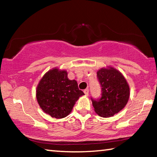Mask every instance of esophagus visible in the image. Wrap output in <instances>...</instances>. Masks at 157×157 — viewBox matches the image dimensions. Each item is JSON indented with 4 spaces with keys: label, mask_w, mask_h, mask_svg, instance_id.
<instances>
[{
    "label": "esophagus",
    "mask_w": 157,
    "mask_h": 157,
    "mask_svg": "<svg viewBox=\"0 0 157 157\" xmlns=\"http://www.w3.org/2000/svg\"><path fill=\"white\" fill-rule=\"evenodd\" d=\"M84 94L86 95H89V89H86L84 91Z\"/></svg>",
    "instance_id": "obj_1"
}]
</instances>
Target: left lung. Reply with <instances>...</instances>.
I'll use <instances>...</instances> for the list:
<instances>
[{
	"label": "left lung",
	"instance_id": "obj_1",
	"mask_svg": "<svg viewBox=\"0 0 157 157\" xmlns=\"http://www.w3.org/2000/svg\"><path fill=\"white\" fill-rule=\"evenodd\" d=\"M97 76L102 87V96L92 100L94 111L103 118L111 117L125 107L128 102L129 86L123 74L112 66L101 68Z\"/></svg>",
	"mask_w": 157,
	"mask_h": 157
}]
</instances>
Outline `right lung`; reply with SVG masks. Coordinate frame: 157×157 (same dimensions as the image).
Instances as JSON below:
<instances>
[{"instance_id": "right-lung-1", "label": "right lung", "mask_w": 157, "mask_h": 157, "mask_svg": "<svg viewBox=\"0 0 157 157\" xmlns=\"http://www.w3.org/2000/svg\"><path fill=\"white\" fill-rule=\"evenodd\" d=\"M76 80H70L66 70L53 68L44 74L36 89L38 104L52 118H65L72 111L79 97L84 95Z\"/></svg>"}]
</instances>
